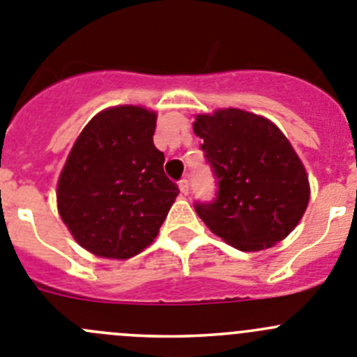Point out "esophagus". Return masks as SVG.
Listing matches in <instances>:
<instances>
[{
    "mask_svg": "<svg viewBox=\"0 0 357 357\" xmlns=\"http://www.w3.org/2000/svg\"><path fill=\"white\" fill-rule=\"evenodd\" d=\"M178 189H181L182 195H189V189H191V185H189L188 178H182V181L178 182Z\"/></svg>",
    "mask_w": 357,
    "mask_h": 357,
    "instance_id": "obj_1",
    "label": "esophagus"
}]
</instances>
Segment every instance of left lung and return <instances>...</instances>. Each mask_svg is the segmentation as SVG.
<instances>
[{
	"label": "left lung",
	"mask_w": 357,
	"mask_h": 357,
	"mask_svg": "<svg viewBox=\"0 0 357 357\" xmlns=\"http://www.w3.org/2000/svg\"><path fill=\"white\" fill-rule=\"evenodd\" d=\"M217 181L213 202H196L210 231L245 252L286 238L307 210L308 176L284 133L238 108L196 115L192 124Z\"/></svg>",
	"instance_id": "left-lung-1"
}]
</instances>
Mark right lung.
Masks as SVG:
<instances>
[{"mask_svg": "<svg viewBox=\"0 0 357 357\" xmlns=\"http://www.w3.org/2000/svg\"><path fill=\"white\" fill-rule=\"evenodd\" d=\"M155 114L122 105L94 115L71 147L57 182V210L94 256L128 259L154 242L178 185L154 145Z\"/></svg>", "mask_w": 357, "mask_h": 357, "instance_id": "add662e5", "label": "right lung"}]
</instances>
